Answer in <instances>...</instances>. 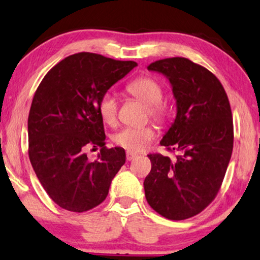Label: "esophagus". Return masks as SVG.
Listing matches in <instances>:
<instances>
[{
  "instance_id": "34e87169",
  "label": "esophagus",
  "mask_w": 260,
  "mask_h": 260,
  "mask_svg": "<svg viewBox=\"0 0 260 260\" xmlns=\"http://www.w3.org/2000/svg\"><path fill=\"white\" fill-rule=\"evenodd\" d=\"M138 155L137 154H134V153H131V152H127L126 153V158H127V161H132V160H134L135 157H137Z\"/></svg>"
}]
</instances>
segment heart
<instances>
[{
  "label": "heart",
  "instance_id": "obj_1",
  "mask_svg": "<svg viewBox=\"0 0 260 260\" xmlns=\"http://www.w3.org/2000/svg\"><path fill=\"white\" fill-rule=\"evenodd\" d=\"M127 92L147 105L149 117L156 121H162L166 117V107L162 105L161 99L164 90L158 81L149 77H141L132 81L127 86ZM98 111L103 121L107 125H114L118 118V100L114 93L105 92L98 104ZM155 131L150 126L125 127L114 134L113 141L129 152H142L153 139Z\"/></svg>",
  "mask_w": 260,
  "mask_h": 260
}]
</instances>
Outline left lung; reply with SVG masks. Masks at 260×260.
<instances>
[{
  "label": "left lung",
  "instance_id": "1",
  "mask_svg": "<svg viewBox=\"0 0 260 260\" xmlns=\"http://www.w3.org/2000/svg\"><path fill=\"white\" fill-rule=\"evenodd\" d=\"M147 69L172 85L176 118L160 143L181 155L173 161L148 155L146 200L166 218L187 219L212 202L225 175L234 147L230 103L216 76L187 58H166Z\"/></svg>",
  "mask_w": 260,
  "mask_h": 260
}]
</instances>
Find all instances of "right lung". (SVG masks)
<instances>
[{
  "instance_id": "add662e5",
  "label": "right lung",
  "mask_w": 260,
  "mask_h": 260,
  "mask_svg": "<svg viewBox=\"0 0 260 260\" xmlns=\"http://www.w3.org/2000/svg\"><path fill=\"white\" fill-rule=\"evenodd\" d=\"M137 65L75 53L50 70L35 93L28 118L29 158L50 199L65 210L84 212L99 205L125 165V149L105 147L98 104ZM98 145L101 153L90 161L83 149Z\"/></svg>"
}]
</instances>
